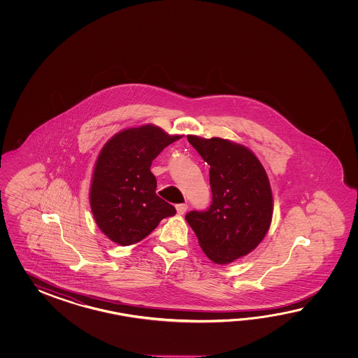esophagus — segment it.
Wrapping results in <instances>:
<instances>
[{
  "mask_svg": "<svg viewBox=\"0 0 358 358\" xmlns=\"http://www.w3.org/2000/svg\"><path fill=\"white\" fill-rule=\"evenodd\" d=\"M176 211L179 215H182V213L187 211V208H188V205L187 203H179V205H176Z\"/></svg>",
  "mask_w": 358,
  "mask_h": 358,
  "instance_id": "34e87169",
  "label": "esophagus"
}]
</instances>
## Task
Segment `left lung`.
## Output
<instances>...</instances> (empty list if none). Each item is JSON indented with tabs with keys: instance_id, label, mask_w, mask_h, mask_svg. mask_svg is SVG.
<instances>
[{
	"instance_id": "1",
	"label": "left lung",
	"mask_w": 358,
	"mask_h": 358,
	"mask_svg": "<svg viewBox=\"0 0 358 358\" xmlns=\"http://www.w3.org/2000/svg\"><path fill=\"white\" fill-rule=\"evenodd\" d=\"M210 165L213 203L185 215L206 256L225 265L253 251L273 219V193L266 171L247 147L222 138L188 136Z\"/></svg>"
}]
</instances>
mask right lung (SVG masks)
<instances>
[{
    "label": "right lung",
    "mask_w": 358,
    "mask_h": 358,
    "mask_svg": "<svg viewBox=\"0 0 358 358\" xmlns=\"http://www.w3.org/2000/svg\"><path fill=\"white\" fill-rule=\"evenodd\" d=\"M180 138L147 124L119 131L102 147L90 203L101 231L115 243H138L162 219L176 215L174 206L156 194L157 182L150 168L165 147Z\"/></svg>",
    "instance_id": "1"
}]
</instances>
